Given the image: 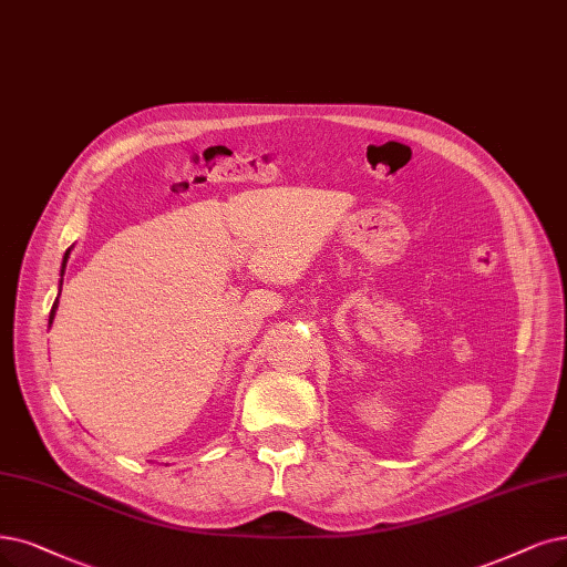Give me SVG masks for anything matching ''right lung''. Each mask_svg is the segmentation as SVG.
I'll return each instance as SVG.
<instances>
[{
    "mask_svg": "<svg viewBox=\"0 0 567 567\" xmlns=\"http://www.w3.org/2000/svg\"><path fill=\"white\" fill-rule=\"evenodd\" d=\"M70 251H72V247L65 251V257H62V266H60V287H62V276H65V266H68V259H70ZM58 299H60V291H58ZM58 299L53 301V308H51V316H49V327L53 324V318H55V310H58Z\"/></svg>",
    "mask_w": 567,
    "mask_h": 567,
    "instance_id": "right-lung-1",
    "label": "right lung"
}]
</instances>
